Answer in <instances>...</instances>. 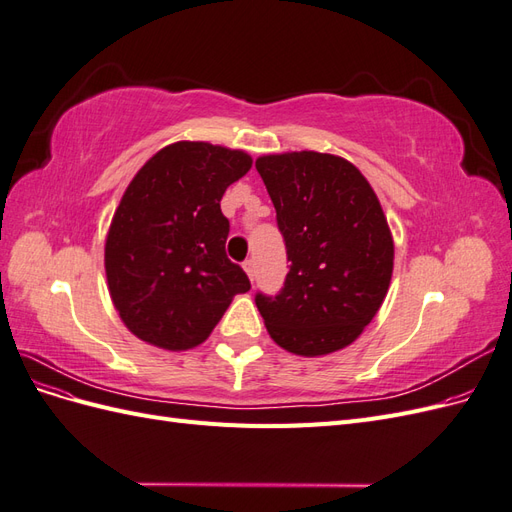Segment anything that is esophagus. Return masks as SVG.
Wrapping results in <instances>:
<instances>
[{
    "instance_id": "1",
    "label": "esophagus",
    "mask_w": 512,
    "mask_h": 512,
    "mask_svg": "<svg viewBox=\"0 0 512 512\" xmlns=\"http://www.w3.org/2000/svg\"><path fill=\"white\" fill-rule=\"evenodd\" d=\"M243 269H245L247 277H250V280L254 282V280H256V262H254L252 258L245 260V262H243Z\"/></svg>"
}]
</instances>
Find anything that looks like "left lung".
Instances as JSON below:
<instances>
[{"label": "left lung", "instance_id": "obj_1", "mask_svg": "<svg viewBox=\"0 0 512 512\" xmlns=\"http://www.w3.org/2000/svg\"><path fill=\"white\" fill-rule=\"evenodd\" d=\"M256 170L290 260L282 292L256 294L271 339L299 356L350 346L378 314L393 275L395 243L374 188L333 153H269Z\"/></svg>", "mask_w": 512, "mask_h": 512}]
</instances>
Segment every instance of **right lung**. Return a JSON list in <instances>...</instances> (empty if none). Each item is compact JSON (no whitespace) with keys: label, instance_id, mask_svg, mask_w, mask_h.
I'll return each mask as SVG.
<instances>
[{"label":"right lung","instance_id":"right-lung-1","mask_svg":"<svg viewBox=\"0 0 512 512\" xmlns=\"http://www.w3.org/2000/svg\"><path fill=\"white\" fill-rule=\"evenodd\" d=\"M252 168V156L203 141L166 145L121 196L104 243L108 292L121 322L145 344L196 348L235 299L250 290L226 256L220 200Z\"/></svg>","mask_w":512,"mask_h":512}]
</instances>
